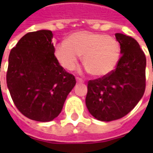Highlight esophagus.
Returning <instances> with one entry per match:
<instances>
[{"instance_id":"34e87169","label":"esophagus","mask_w":153,"mask_h":153,"mask_svg":"<svg viewBox=\"0 0 153 153\" xmlns=\"http://www.w3.org/2000/svg\"><path fill=\"white\" fill-rule=\"evenodd\" d=\"M76 82H77V83H82V82H83V80H82L81 78H79V77H76Z\"/></svg>"}]
</instances>
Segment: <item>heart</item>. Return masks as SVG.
<instances>
[{
	"mask_svg": "<svg viewBox=\"0 0 153 153\" xmlns=\"http://www.w3.org/2000/svg\"><path fill=\"white\" fill-rule=\"evenodd\" d=\"M82 55L88 71L96 76H104L117 66L120 46L111 36L82 30L71 35L68 42L59 43L55 48L56 59L68 71H73L77 66Z\"/></svg>",
	"mask_w": 153,
	"mask_h": 153,
	"instance_id": "heart-1",
	"label": "heart"
}]
</instances>
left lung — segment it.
Listing matches in <instances>:
<instances>
[{
    "instance_id": "8db88e82",
    "label": "left lung",
    "mask_w": 153,
    "mask_h": 153,
    "mask_svg": "<svg viewBox=\"0 0 153 153\" xmlns=\"http://www.w3.org/2000/svg\"><path fill=\"white\" fill-rule=\"evenodd\" d=\"M120 44L116 69L101 78L88 82L86 105L89 113L103 122L126 116L138 104L146 88V59L136 40L121 33L115 34Z\"/></svg>"
}]
</instances>
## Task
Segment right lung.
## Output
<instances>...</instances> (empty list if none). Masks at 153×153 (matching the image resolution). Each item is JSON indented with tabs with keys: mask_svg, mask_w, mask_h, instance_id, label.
<instances>
[{
	"mask_svg": "<svg viewBox=\"0 0 153 153\" xmlns=\"http://www.w3.org/2000/svg\"><path fill=\"white\" fill-rule=\"evenodd\" d=\"M52 39L51 30L27 33L8 58L7 84L11 97L22 114L38 122L57 117L76 85L75 76L56 59Z\"/></svg>",
	"mask_w": 153,
	"mask_h": 153,
	"instance_id": "right-lung-1",
	"label": "right lung"
}]
</instances>
